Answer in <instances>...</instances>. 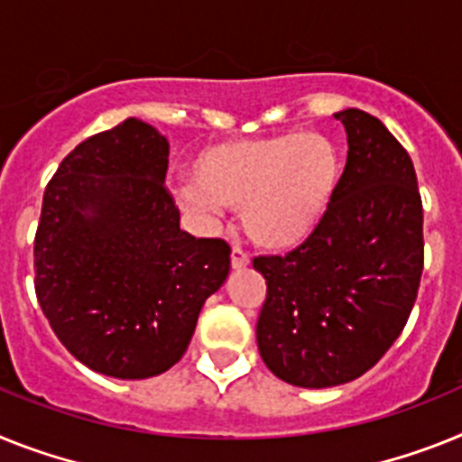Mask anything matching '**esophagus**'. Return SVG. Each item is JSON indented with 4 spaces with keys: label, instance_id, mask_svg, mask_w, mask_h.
<instances>
[{
    "label": "esophagus",
    "instance_id": "1",
    "mask_svg": "<svg viewBox=\"0 0 462 462\" xmlns=\"http://www.w3.org/2000/svg\"><path fill=\"white\" fill-rule=\"evenodd\" d=\"M230 263H232V267H235V270H242V267L249 265V254L239 249V246H232Z\"/></svg>",
    "mask_w": 462,
    "mask_h": 462
}]
</instances>
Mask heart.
I'll return each mask as SVG.
<instances>
[{"label": "heart", "mask_w": 462, "mask_h": 462, "mask_svg": "<svg viewBox=\"0 0 462 462\" xmlns=\"http://www.w3.org/2000/svg\"><path fill=\"white\" fill-rule=\"evenodd\" d=\"M343 159L333 138L319 131L218 143L192 164L195 185L180 189L188 208L242 211L244 232L258 246L289 251L317 232L338 192Z\"/></svg>", "instance_id": "1"}]
</instances>
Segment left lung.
Masks as SVG:
<instances>
[{"mask_svg":"<svg viewBox=\"0 0 462 462\" xmlns=\"http://www.w3.org/2000/svg\"><path fill=\"white\" fill-rule=\"evenodd\" d=\"M347 164L324 223L286 255H258L263 362L289 385L333 387L375 366L406 327L422 274L416 169L385 124L347 107Z\"/></svg>","mask_w":462,"mask_h":462,"instance_id":"obj_1","label":"left lung"}]
</instances>
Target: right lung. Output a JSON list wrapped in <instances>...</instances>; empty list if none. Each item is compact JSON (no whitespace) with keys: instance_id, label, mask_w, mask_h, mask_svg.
Returning a JSON list of instances; mask_svg holds the SVG:
<instances>
[{"instance_id":"add662e5","label":"right lung","mask_w":462,"mask_h":462,"mask_svg":"<svg viewBox=\"0 0 462 462\" xmlns=\"http://www.w3.org/2000/svg\"><path fill=\"white\" fill-rule=\"evenodd\" d=\"M166 169L164 135L124 119L60 162L34 235V291L53 333L88 369L124 381L171 369L230 273L223 239L180 230Z\"/></svg>"}]
</instances>
